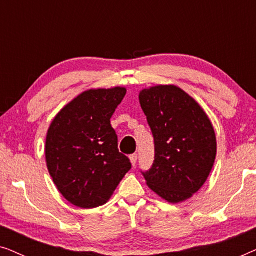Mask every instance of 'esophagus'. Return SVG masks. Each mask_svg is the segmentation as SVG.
Returning <instances> with one entry per match:
<instances>
[{
	"label": "esophagus",
	"mask_w": 256,
	"mask_h": 256,
	"mask_svg": "<svg viewBox=\"0 0 256 256\" xmlns=\"http://www.w3.org/2000/svg\"><path fill=\"white\" fill-rule=\"evenodd\" d=\"M129 158H130L132 166H136V162H138V155H136V154H132V155L129 156Z\"/></svg>",
	"instance_id": "34e87169"
}]
</instances>
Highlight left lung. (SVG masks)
<instances>
[{"label":"left lung","instance_id":"1","mask_svg":"<svg viewBox=\"0 0 256 256\" xmlns=\"http://www.w3.org/2000/svg\"><path fill=\"white\" fill-rule=\"evenodd\" d=\"M140 104L155 142L146 184L169 202L191 198L208 180L216 155L213 126L194 98L174 85L143 90Z\"/></svg>","mask_w":256,"mask_h":256}]
</instances>
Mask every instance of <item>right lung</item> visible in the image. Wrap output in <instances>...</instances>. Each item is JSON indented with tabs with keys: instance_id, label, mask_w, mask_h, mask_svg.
<instances>
[{
	"instance_id": "add662e5",
	"label": "right lung",
	"mask_w": 256,
	"mask_h": 256,
	"mask_svg": "<svg viewBox=\"0 0 256 256\" xmlns=\"http://www.w3.org/2000/svg\"><path fill=\"white\" fill-rule=\"evenodd\" d=\"M126 93L124 87L86 90L66 104L48 128V172L62 197L74 206L106 204L132 169L128 157L118 152L110 124Z\"/></svg>"
}]
</instances>
